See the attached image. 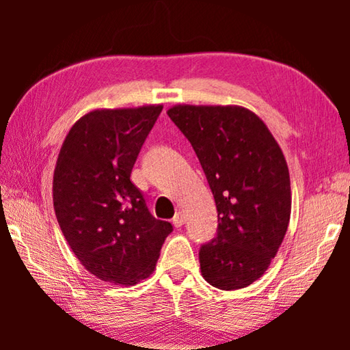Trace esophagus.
<instances>
[{"label":"esophagus","instance_id":"obj_1","mask_svg":"<svg viewBox=\"0 0 350 350\" xmlns=\"http://www.w3.org/2000/svg\"><path fill=\"white\" fill-rule=\"evenodd\" d=\"M183 222H185V217H183L182 211H177L176 215H174V217H173V225H174V227L179 228V227H182Z\"/></svg>","mask_w":350,"mask_h":350}]
</instances>
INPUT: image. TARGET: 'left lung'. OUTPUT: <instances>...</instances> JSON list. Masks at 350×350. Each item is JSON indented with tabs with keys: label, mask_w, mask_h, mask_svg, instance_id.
<instances>
[{
	"label": "left lung",
	"mask_w": 350,
	"mask_h": 350,
	"mask_svg": "<svg viewBox=\"0 0 350 350\" xmlns=\"http://www.w3.org/2000/svg\"><path fill=\"white\" fill-rule=\"evenodd\" d=\"M189 140L217 208V234L199 252L204 280L221 290L250 286L286 236L292 189L286 157L253 111L176 105L167 111Z\"/></svg>",
	"instance_id": "1"
}]
</instances>
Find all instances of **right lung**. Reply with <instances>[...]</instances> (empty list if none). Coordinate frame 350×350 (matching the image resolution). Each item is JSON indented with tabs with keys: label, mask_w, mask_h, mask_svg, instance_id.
I'll return each instance as SVG.
<instances>
[{
	"label": "right lung",
	"mask_w": 350,
	"mask_h": 350,
	"mask_svg": "<svg viewBox=\"0 0 350 350\" xmlns=\"http://www.w3.org/2000/svg\"><path fill=\"white\" fill-rule=\"evenodd\" d=\"M162 105L94 109L58 154L52 196L70 250L90 273L120 286L146 280L173 225L154 217L131 171Z\"/></svg>",
	"instance_id": "right-lung-1"
}]
</instances>
